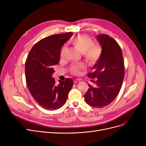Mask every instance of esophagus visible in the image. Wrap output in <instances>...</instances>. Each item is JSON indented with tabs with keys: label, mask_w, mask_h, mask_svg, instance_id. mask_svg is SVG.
I'll use <instances>...</instances> for the list:
<instances>
[{
	"label": "esophagus",
	"mask_w": 146,
	"mask_h": 146,
	"mask_svg": "<svg viewBox=\"0 0 146 146\" xmlns=\"http://www.w3.org/2000/svg\"><path fill=\"white\" fill-rule=\"evenodd\" d=\"M80 81L79 80V79H75L73 80V82L74 83H79Z\"/></svg>",
	"instance_id": "34e87169"
}]
</instances>
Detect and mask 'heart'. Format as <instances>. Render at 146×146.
<instances>
[{"instance_id":"b5f03b06","label":"heart","mask_w":146,"mask_h":146,"mask_svg":"<svg viewBox=\"0 0 146 146\" xmlns=\"http://www.w3.org/2000/svg\"><path fill=\"white\" fill-rule=\"evenodd\" d=\"M71 44L73 47L83 53L84 58L91 65L95 64L101 58L102 48L98 44H94L91 38L85 35H79L73 38L71 40ZM66 48H62L60 51V57L63 58L65 55ZM85 68L83 64L72 65L70 72L73 74L79 75L82 70Z\"/></svg>"}]
</instances>
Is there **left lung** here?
Masks as SVG:
<instances>
[{"label": "left lung", "instance_id": "obj_1", "mask_svg": "<svg viewBox=\"0 0 146 146\" xmlns=\"http://www.w3.org/2000/svg\"><path fill=\"white\" fill-rule=\"evenodd\" d=\"M97 40L102 48V54L93 67L94 72L88 74L89 78L96 79V86L88 84L89 88L84 98L89 105L101 108L112 102L119 94L125 67L121 48L113 38L101 34Z\"/></svg>", "mask_w": 146, "mask_h": 146}]
</instances>
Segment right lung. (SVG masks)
<instances>
[{
    "instance_id": "add662e5",
    "label": "right lung",
    "mask_w": 146,
    "mask_h": 146,
    "mask_svg": "<svg viewBox=\"0 0 146 146\" xmlns=\"http://www.w3.org/2000/svg\"><path fill=\"white\" fill-rule=\"evenodd\" d=\"M72 35L68 32L44 38L33 46L28 55L25 62L28 88L38 104L47 110H56L63 106L73 87L70 78L59 80L57 85L52 78L53 67L59 63L61 47Z\"/></svg>"
}]
</instances>
